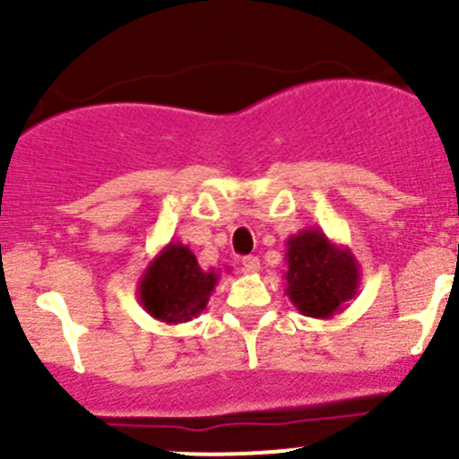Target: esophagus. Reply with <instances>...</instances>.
I'll return each instance as SVG.
<instances>
[{
    "mask_svg": "<svg viewBox=\"0 0 459 459\" xmlns=\"http://www.w3.org/2000/svg\"><path fill=\"white\" fill-rule=\"evenodd\" d=\"M242 268L247 273H257L259 271V259L255 255L242 257Z\"/></svg>",
    "mask_w": 459,
    "mask_h": 459,
    "instance_id": "34e87169",
    "label": "esophagus"
}]
</instances>
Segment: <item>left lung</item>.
Segmentation results:
<instances>
[{
  "label": "left lung",
  "instance_id": "obj_1",
  "mask_svg": "<svg viewBox=\"0 0 459 459\" xmlns=\"http://www.w3.org/2000/svg\"><path fill=\"white\" fill-rule=\"evenodd\" d=\"M284 280L302 316L328 319L358 293L359 264L349 247L331 242L319 229H304L286 239Z\"/></svg>",
  "mask_w": 459,
  "mask_h": 459
}]
</instances>
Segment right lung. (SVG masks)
I'll return each instance as SVG.
<instances>
[{
  "mask_svg": "<svg viewBox=\"0 0 459 459\" xmlns=\"http://www.w3.org/2000/svg\"><path fill=\"white\" fill-rule=\"evenodd\" d=\"M217 281L220 273L215 268L202 271L191 248L170 242L148 262L137 281V298L151 317L184 324L206 308Z\"/></svg>",
  "mask_w": 459,
  "mask_h": 459,
  "instance_id": "add662e5",
  "label": "right lung"
}]
</instances>
